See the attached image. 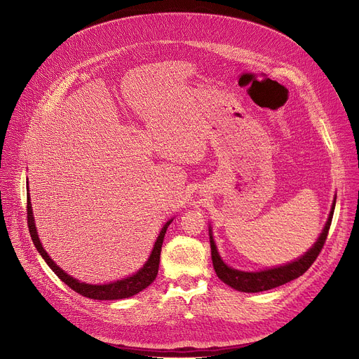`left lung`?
<instances>
[{
	"label": "left lung",
	"instance_id": "1",
	"mask_svg": "<svg viewBox=\"0 0 359 359\" xmlns=\"http://www.w3.org/2000/svg\"><path fill=\"white\" fill-rule=\"evenodd\" d=\"M334 208H335V199L330 212L328 221L325 224V228L323 231V233L320 235L318 241L314 243V246L300 259H297L296 262H292L289 264H284L280 267H274V269H269V270H262V271H241V270H235L229 266H226L218 250L217 246H215L210 229H209V241H210V253H212V263H213V269L217 271L218 277L226 283L228 285H231L232 289L243 292V293H259V292H266L274 287H278L281 284L289 283L300 276H303L310 266L316 262V259L318 257L321 249L324 248V243L327 241L328 236V231L331 226V221H332V215H334Z\"/></svg>",
	"mask_w": 359,
	"mask_h": 359
}]
</instances>
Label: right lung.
Returning a JSON list of instances; mask_svg holds the SVG:
<instances>
[{
    "label": "right lung",
    "mask_w": 359,
    "mask_h": 359,
    "mask_svg": "<svg viewBox=\"0 0 359 359\" xmlns=\"http://www.w3.org/2000/svg\"><path fill=\"white\" fill-rule=\"evenodd\" d=\"M29 201L31 199H29V194H28V196H27V218H28V229H29V233H31V239H32L35 248L38 249V252L41 253V256L43 257V260L48 263V266L55 271V274L65 284L69 285L72 290H75L76 293H79L83 297L93 299V300H120V299H128V297L140 293L141 290L147 289L149 285L156 280L157 273H158V267H160V255H161V248H163L164 236H165L167 228L170 226L172 219H170L164 225V228L161 229V232H160V235L157 238V242L154 245V249H153L147 263L142 266L135 274H133L131 277L123 278V280H117V281L110 283V284L93 285V284L81 283L76 278L67 276L48 256L45 249L42 248V245L39 242V238H38V233H36V228H35L34 217H32V208H31V202Z\"/></svg>",
    "instance_id": "obj_1"
}]
</instances>
